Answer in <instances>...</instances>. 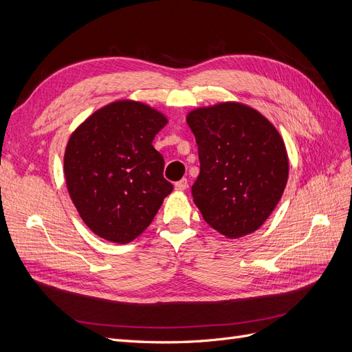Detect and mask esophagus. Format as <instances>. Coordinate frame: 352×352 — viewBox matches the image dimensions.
Instances as JSON below:
<instances>
[{
    "label": "esophagus",
    "instance_id": "34e87169",
    "mask_svg": "<svg viewBox=\"0 0 352 352\" xmlns=\"http://www.w3.org/2000/svg\"><path fill=\"white\" fill-rule=\"evenodd\" d=\"M188 188V180L186 179H180L179 182L175 184V189L176 190H185Z\"/></svg>",
    "mask_w": 352,
    "mask_h": 352
}]
</instances>
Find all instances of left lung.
Here are the masks:
<instances>
[{"instance_id":"obj_1","label":"left lung","mask_w":352,"mask_h":352,"mask_svg":"<svg viewBox=\"0 0 352 352\" xmlns=\"http://www.w3.org/2000/svg\"><path fill=\"white\" fill-rule=\"evenodd\" d=\"M195 135L199 175L192 197L202 217L223 236L260 229L285 190L289 162L278 129L241 102H220L186 116Z\"/></svg>"}]
</instances>
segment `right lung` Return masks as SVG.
<instances>
[{
    "label": "right lung",
    "mask_w": 352,
    "mask_h": 352,
    "mask_svg": "<svg viewBox=\"0 0 352 352\" xmlns=\"http://www.w3.org/2000/svg\"><path fill=\"white\" fill-rule=\"evenodd\" d=\"M167 117L144 102L122 100L92 113L65 153L69 195L95 235L127 243L151 225L173 185L153 146Z\"/></svg>",
    "instance_id": "obj_1"
}]
</instances>
